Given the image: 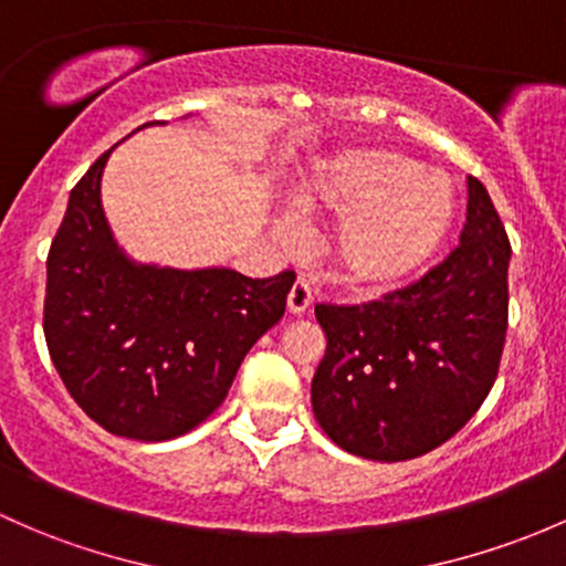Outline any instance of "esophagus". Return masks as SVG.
<instances>
[{"label":"esophagus","mask_w":566,"mask_h":566,"mask_svg":"<svg viewBox=\"0 0 566 566\" xmlns=\"http://www.w3.org/2000/svg\"><path fill=\"white\" fill-rule=\"evenodd\" d=\"M312 303H314L312 284H308L303 276H298V282L293 284V290H290V295H287V308L293 314H303L312 308Z\"/></svg>","instance_id":"obj_1"}]
</instances>
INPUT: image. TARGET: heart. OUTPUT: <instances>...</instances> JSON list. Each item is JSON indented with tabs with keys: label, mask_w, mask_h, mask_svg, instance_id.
Segmentation results:
<instances>
[{
	"label": "heart",
	"mask_w": 566,
	"mask_h": 566,
	"mask_svg": "<svg viewBox=\"0 0 566 566\" xmlns=\"http://www.w3.org/2000/svg\"><path fill=\"white\" fill-rule=\"evenodd\" d=\"M287 200L295 213L342 217L328 235V258L333 276L355 293H385L418 276L455 217L448 178L377 146L319 159Z\"/></svg>",
	"instance_id": "heart-1"
}]
</instances>
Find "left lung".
Segmentation results:
<instances>
[{
    "mask_svg": "<svg viewBox=\"0 0 566 566\" xmlns=\"http://www.w3.org/2000/svg\"><path fill=\"white\" fill-rule=\"evenodd\" d=\"M461 243L420 282L363 306H314L328 347L314 418L347 453L409 461L448 442L493 388L507 333L510 241L467 178Z\"/></svg>",
    "mask_w": 566,
    "mask_h": 566,
    "instance_id": "obj_1",
    "label": "left lung"
}]
</instances>
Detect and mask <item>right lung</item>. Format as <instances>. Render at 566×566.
<instances>
[{"instance_id": "right-lung-1", "label": "right lung", "mask_w": 566, "mask_h": 566, "mask_svg": "<svg viewBox=\"0 0 566 566\" xmlns=\"http://www.w3.org/2000/svg\"><path fill=\"white\" fill-rule=\"evenodd\" d=\"M111 151L70 192L48 252L43 331L64 388L94 423L165 442L224 401L249 349L282 319L295 273L135 263L99 198Z\"/></svg>"}]
</instances>
